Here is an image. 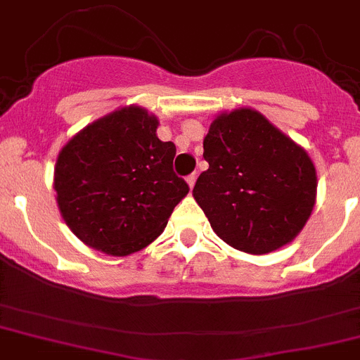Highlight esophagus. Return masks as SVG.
I'll list each match as a JSON object with an SVG mask.
<instances>
[{"label": "esophagus", "instance_id": "obj_1", "mask_svg": "<svg viewBox=\"0 0 360 360\" xmlns=\"http://www.w3.org/2000/svg\"><path fill=\"white\" fill-rule=\"evenodd\" d=\"M196 178H198V173H191L189 176H187V184H189L191 189H193L194 184H196Z\"/></svg>", "mask_w": 360, "mask_h": 360}]
</instances>
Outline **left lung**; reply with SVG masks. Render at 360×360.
I'll return each instance as SVG.
<instances>
[{
    "label": "left lung",
    "mask_w": 360,
    "mask_h": 360,
    "mask_svg": "<svg viewBox=\"0 0 360 360\" xmlns=\"http://www.w3.org/2000/svg\"><path fill=\"white\" fill-rule=\"evenodd\" d=\"M203 150L208 169L193 196L219 238L266 255L299 235L316 198V171L306 150L245 108L219 115Z\"/></svg>",
    "instance_id": "left-lung-1"
}]
</instances>
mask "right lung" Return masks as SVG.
Here are the masks:
<instances>
[{
    "label": "right lung",
    "mask_w": 360,
    "mask_h": 360,
    "mask_svg": "<svg viewBox=\"0 0 360 360\" xmlns=\"http://www.w3.org/2000/svg\"><path fill=\"white\" fill-rule=\"evenodd\" d=\"M157 125L145 109L122 108L84 127L58 155V207L90 248L112 256L141 251L189 193L173 171L174 143L160 141Z\"/></svg>",
    "instance_id": "add662e5"
}]
</instances>
